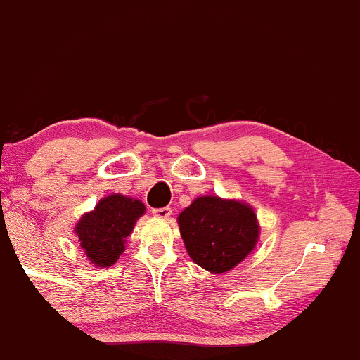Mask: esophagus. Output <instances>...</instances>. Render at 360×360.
Here are the masks:
<instances>
[{"instance_id": "34e87169", "label": "esophagus", "mask_w": 360, "mask_h": 360, "mask_svg": "<svg viewBox=\"0 0 360 360\" xmlns=\"http://www.w3.org/2000/svg\"><path fill=\"white\" fill-rule=\"evenodd\" d=\"M171 207H161V209H153V216L159 217V219H167L171 216Z\"/></svg>"}]
</instances>
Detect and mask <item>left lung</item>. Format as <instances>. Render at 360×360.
Masks as SVG:
<instances>
[{
    "label": "left lung",
    "mask_w": 360,
    "mask_h": 360,
    "mask_svg": "<svg viewBox=\"0 0 360 360\" xmlns=\"http://www.w3.org/2000/svg\"><path fill=\"white\" fill-rule=\"evenodd\" d=\"M189 257L212 274L234 269L257 245L261 227L252 206L239 199L199 195L177 216Z\"/></svg>",
    "instance_id": "obj_1"
}]
</instances>
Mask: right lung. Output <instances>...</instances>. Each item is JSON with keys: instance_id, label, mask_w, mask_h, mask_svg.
<instances>
[{"instance_id": "1", "label": "right lung", "mask_w": 360, "mask_h": 360, "mask_svg": "<svg viewBox=\"0 0 360 360\" xmlns=\"http://www.w3.org/2000/svg\"><path fill=\"white\" fill-rule=\"evenodd\" d=\"M146 212L139 199L124 194H109L93 211L84 212L76 222L75 234L84 256L96 267L112 266L126 248L136 221Z\"/></svg>"}]
</instances>
